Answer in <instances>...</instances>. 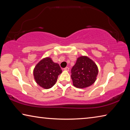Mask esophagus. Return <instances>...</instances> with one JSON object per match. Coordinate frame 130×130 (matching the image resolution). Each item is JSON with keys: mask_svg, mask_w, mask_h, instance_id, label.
Instances as JSON below:
<instances>
[{"mask_svg": "<svg viewBox=\"0 0 130 130\" xmlns=\"http://www.w3.org/2000/svg\"><path fill=\"white\" fill-rule=\"evenodd\" d=\"M63 70H66V71H69V68H68V67H66V68H64V69H63Z\"/></svg>", "mask_w": 130, "mask_h": 130, "instance_id": "34e87169", "label": "esophagus"}]
</instances>
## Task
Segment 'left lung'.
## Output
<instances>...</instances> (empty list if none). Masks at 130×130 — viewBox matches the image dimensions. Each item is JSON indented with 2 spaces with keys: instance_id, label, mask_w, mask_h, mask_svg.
<instances>
[{
  "instance_id": "left-lung-1",
  "label": "left lung",
  "mask_w": 130,
  "mask_h": 130,
  "mask_svg": "<svg viewBox=\"0 0 130 130\" xmlns=\"http://www.w3.org/2000/svg\"><path fill=\"white\" fill-rule=\"evenodd\" d=\"M99 73L98 66L87 56L77 58L71 70L73 84L78 88H85L95 82Z\"/></svg>"
}]
</instances>
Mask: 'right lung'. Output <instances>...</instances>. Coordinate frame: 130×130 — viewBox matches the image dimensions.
Here are the masks:
<instances>
[{
    "instance_id": "1",
    "label": "right lung",
    "mask_w": 130,
    "mask_h": 130,
    "mask_svg": "<svg viewBox=\"0 0 130 130\" xmlns=\"http://www.w3.org/2000/svg\"><path fill=\"white\" fill-rule=\"evenodd\" d=\"M62 73L58 63H55L50 57L43 58L37 63L33 70L34 80L44 89H49L56 84L57 78Z\"/></svg>"
}]
</instances>
